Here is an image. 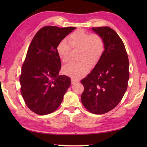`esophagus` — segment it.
I'll return each mask as SVG.
<instances>
[{
  "instance_id": "esophagus-1",
  "label": "esophagus",
  "mask_w": 147,
  "mask_h": 147,
  "mask_svg": "<svg viewBox=\"0 0 147 147\" xmlns=\"http://www.w3.org/2000/svg\"><path fill=\"white\" fill-rule=\"evenodd\" d=\"M76 82H78V80H76L74 79V78H71V84H75Z\"/></svg>"
}]
</instances>
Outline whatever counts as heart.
<instances>
[{
  "label": "heart",
  "instance_id": "obj_1",
  "mask_svg": "<svg viewBox=\"0 0 147 147\" xmlns=\"http://www.w3.org/2000/svg\"><path fill=\"white\" fill-rule=\"evenodd\" d=\"M63 39L57 46V53L63 63L71 60V47L80 49L79 62H72L63 68V73L75 78L83 76L100 61L104 51L102 38L96 34H90L82 30L72 33L67 38Z\"/></svg>",
  "mask_w": 147,
  "mask_h": 147
}]
</instances>
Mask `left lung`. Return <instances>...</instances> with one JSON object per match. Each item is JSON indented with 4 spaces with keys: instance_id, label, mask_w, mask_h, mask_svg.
<instances>
[{
    "instance_id": "1",
    "label": "left lung",
    "mask_w": 147,
    "mask_h": 147,
    "mask_svg": "<svg viewBox=\"0 0 147 147\" xmlns=\"http://www.w3.org/2000/svg\"><path fill=\"white\" fill-rule=\"evenodd\" d=\"M102 38L104 51L100 61L86 78L81 101L94 114H104L117 106L127 89L129 61L123 41L108 26L92 28Z\"/></svg>"
}]
</instances>
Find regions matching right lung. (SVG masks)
<instances>
[{"mask_svg": "<svg viewBox=\"0 0 147 147\" xmlns=\"http://www.w3.org/2000/svg\"><path fill=\"white\" fill-rule=\"evenodd\" d=\"M75 27L47 26L34 37L20 76L21 92L28 108L40 115L57 109L71 85V78L59 75L61 60L57 46Z\"/></svg>", "mask_w": 147, "mask_h": 147, "instance_id": "obj_1", "label": "right lung"}]
</instances>
